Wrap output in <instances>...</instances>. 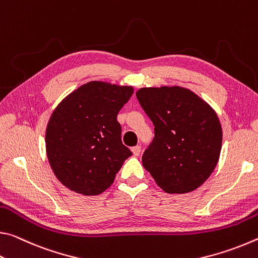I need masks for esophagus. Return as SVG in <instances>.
Wrapping results in <instances>:
<instances>
[{
  "instance_id": "34e87169",
  "label": "esophagus",
  "mask_w": 258,
  "mask_h": 258,
  "mask_svg": "<svg viewBox=\"0 0 258 258\" xmlns=\"http://www.w3.org/2000/svg\"><path fill=\"white\" fill-rule=\"evenodd\" d=\"M132 151H133L134 155H136V157H138V155L141 154V151H142V149H141V146L137 145V146H134L133 149H132Z\"/></svg>"
}]
</instances>
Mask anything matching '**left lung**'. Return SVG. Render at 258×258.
<instances>
[{
    "mask_svg": "<svg viewBox=\"0 0 258 258\" xmlns=\"http://www.w3.org/2000/svg\"><path fill=\"white\" fill-rule=\"evenodd\" d=\"M136 96L154 124L143 166L167 193H188L201 186L221 154L223 134L216 112L178 86L141 88Z\"/></svg>",
    "mask_w": 258,
    "mask_h": 258,
    "instance_id": "obj_1",
    "label": "left lung"
}]
</instances>
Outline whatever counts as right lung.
Here are the masks:
<instances>
[{
  "label": "right lung",
  "mask_w": 258,
  "mask_h": 258,
  "mask_svg": "<svg viewBox=\"0 0 258 258\" xmlns=\"http://www.w3.org/2000/svg\"><path fill=\"white\" fill-rule=\"evenodd\" d=\"M134 88L91 81L66 96L45 130L50 167L75 193L97 196L113 184L132 151L122 144L117 113Z\"/></svg>",
  "instance_id": "1"
}]
</instances>
